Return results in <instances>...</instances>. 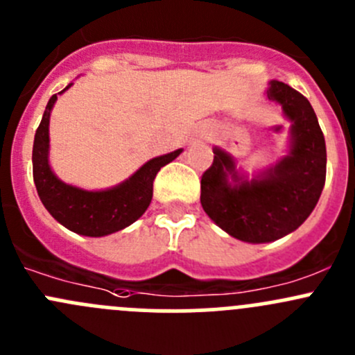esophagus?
Instances as JSON below:
<instances>
[{
    "mask_svg": "<svg viewBox=\"0 0 355 355\" xmlns=\"http://www.w3.org/2000/svg\"><path fill=\"white\" fill-rule=\"evenodd\" d=\"M207 135H209V134H207V132H204V134L200 135V137H207Z\"/></svg>",
    "mask_w": 355,
    "mask_h": 355,
    "instance_id": "1",
    "label": "esophagus"
}]
</instances>
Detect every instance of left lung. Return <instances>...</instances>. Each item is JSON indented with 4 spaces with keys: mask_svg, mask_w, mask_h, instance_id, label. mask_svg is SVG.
Returning <instances> with one entry per match:
<instances>
[{
    "mask_svg": "<svg viewBox=\"0 0 355 355\" xmlns=\"http://www.w3.org/2000/svg\"><path fill=\"white\" fill-rule=\"evenodd\" d=\"M266 94L292 121L288 155L266 175L247 182L234 159L214 148L213 164L200 178V204L207 216L250 244L278 241L299 228L313 213L327 178L324 135L311 103L278 80L270 82Z\"/></svg>",
    "mask_w": 355,
    "mask_h": 355,
    "instance_id": "left-lung-1",
    "label": "left lung"
}]
</instances>
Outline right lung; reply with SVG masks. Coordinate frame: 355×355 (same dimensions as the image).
<instances>
[{
  "mask_svg": "<svg viewBox=\"0 0 355 355\" xmlns=\"http://www.w3.org/2000/svg\"><path fill=\"white\" fill-rule=\"evenodd\" d=\"M70 85L68 84L63 91ZM56 99L58 96L53 94L46 105L32 148V173L39 199L56 221L75 234L103 237L128 227L139 220L151 204L153 182L157 171L180 155L182 149L148 161L128 180L108 191L89 192L71 187L56 178L48 163L49 113Z\"/></svg>",
  "mask_w": 355,
  "mask_h": 355,
  "instance_id": "obj_1",
  "label": "right lung"
}]
</instances>
